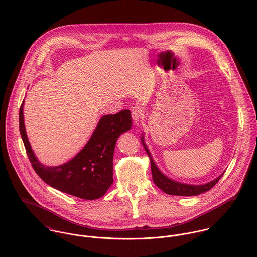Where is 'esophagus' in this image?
Segmentation results:
<instances>
[{
    "mask_svg": "<svg viewBox=\"0 0 257 257\" xmlns=\"http://www.w3.org/2000/svg\"><path fill=\"white\" fill-rule=\"evenodd\" d=\"M144 115V111L140 108V107H134L132 109V116H133V120L134 122L139 125L141 122V119Z\"/></svg>",
    "mask_w": 257,
    "mask_h": 257,
    "instance_id": "esophagus-1",
    "label": "esophagus"
}]
</instances>
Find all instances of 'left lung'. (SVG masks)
<instances>
[{
  "label": "left lung",
  "mask_w": 257,
  "mask_h": 257,
  "mask_svg": "<svg viewBox=\"0 0 257 257\" xmlns=\"http://www.w3.org/2000/svg\"><path fill=\"white\" fill-rule=\"evenodd\" d=\"M142 143H143V146L145 147L147 155L150 159L153 182L159 189H161L164 193H166L168 195H174V196H197V195H200L202 193H205V192L211 190L216 184L219 182V180L224 173V171H223L220 176L218 178H216L215 180L208 182V183L202 184V185H191V184L177 182L175 180H172L171 178H169L168 176H166L159 170V168L157 167L156 163L154 162V160L151 156V153L148 150L147 146L145 143L144 136H142Z\"/></svg>",
  "instance_id": "obj_1"
}]
</instances>
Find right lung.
Returning <instances> with one entry per match:
<instances>
[{
	"instance_id": "1",
	"label": "right lung",
	"mask_w": 257,
	"mask_h": 257,
	"mask_svg": "<svg viewBox=\"0 0 257 257\" xmlns=\"http://www.w3.org/2000/svg\"><path fill=\"white\" fill-rule=\"evenodd\" d=\"M24 103L20 108V132L37 175L52 188L77 198L95 200L103 197L113 182L115 143L121 134L132 127L131 111L123 110L104 115L86 146L72 159L58 166H46L39 162L29 142L24 122Z\"/></svg>"
}]
</instances>
